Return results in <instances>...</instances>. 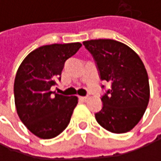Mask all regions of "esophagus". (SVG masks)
Returning a JSON list of instances; mask_svg holds the SVG:
<instances>
[{
    "mask_svg": "<svg viewBox=\"0 0 161 161\" xmlns=\"http://www.w3.org/2000/svg\"><path fill=\"white\" fill-rule=\"evenodd\" d=\"M87 99H88V97H79V100L82 101V102H86V101H87Z\"/></svg>",
    "mask_w": 161,
    "mask_h": 161,
    "instance_id": "1",
    "label": "esophagus"
}]
</instances>
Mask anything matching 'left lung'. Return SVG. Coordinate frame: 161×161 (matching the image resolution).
Listing matches in <instances>:
<instances>
[{"label":"left lung","instance_id":"1","mask_svg":"<svg viewBox=\"0 0 161 161\" xmlns=\"http://www.w3.org/2000/svg\"><path fill=\"white\" fill-rule=\"evenodd\" d=\"M83 45L93 56L101 79L111 83L102 97V110L95 114L97 122L113 133L130 131L143 117L149 102V81L142 59L125 44L111 39L85 41Z\"/></svg>","mask_w":161,"mask_h":161}]
</instances>
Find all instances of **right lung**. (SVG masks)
<instances>
[{"mask_svg": "<svg viewBox=\"0 0 161 161\" xmlns=\"http://www.w3.org/2000/svg\"><path fill=\"white\" fill-rule=\"evenodd\" d=\"M81 47L80 43L40 47L24 58L16 72V112L27 129L41 139L58 136L70 123L77 97L53 95L50 88L60 80L65 61Z\"/></svg>", "mask_w": 161, "mask_h": 161, "instance_id": "right-lung-1", "label": "right lung"}]
</instances>
